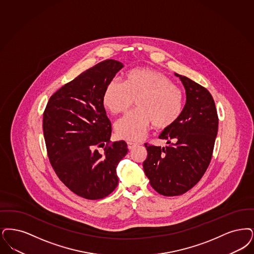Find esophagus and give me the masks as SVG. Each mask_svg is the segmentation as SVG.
<instances>
[{
    "mask_svg": "<svg viewBox=\"0 0 254 254\" xmlns=\"http://www.w3.org/2000/svg\"><path fill=\"white\" fill-rule=\"evenodd\" d=\"M135 146H137V143H135V142H127V148L130 150V149H133Z\"/></svg>",
    "mask_w": 254,
    "mask_h": 254,
    "instance_id": "34e87169",
    "label": "esophagus"
}]
</instances>
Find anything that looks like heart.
<instances>
[{"label":"heart","instance_id":"obj_1","mask_svg":"<svg viewBox=\"0 0 254 254\" xmlns=\"http://www.w3.org/2000/svg\"><path fill=\"white\" fill-rule=\"evenodd\" d=\"M136 101L137 110L115 124L118 138L140 141L150 125L167 128L179 120L183 110V93L163 72L150 68L127 71L124 84L110 82L103 92L104 107L112 114L124 113Z\"/></svg>","mask_w":254,"mask_h":254}]
</instances>
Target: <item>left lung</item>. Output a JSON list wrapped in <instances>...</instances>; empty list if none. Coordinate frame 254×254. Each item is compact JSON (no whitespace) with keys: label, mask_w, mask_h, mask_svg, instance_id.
I'll use <instances>...</instances> for the list:
<instances>
[{"label":"left lung","mask_w":254,"mask_h":254,"mask_svg":"<svg viewBox=\"0 0 254 254\" xmlns=\"http://www.w3.org/2000/svg\"><path fill=\"white\" fill-rule=\"evenodd\" d=\"M183 82L186 103L179 120L159 136L171 145H147L143 171L153 189L165 196L180 195L200 181L213 155L218 116L212 94L190 78L175 73Z\"/></svg>","instance_id":"1"}]
</instances>
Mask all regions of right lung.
I'll return each mask as SVG.
<instances>
[{"label": "right lung", "mask_w": 254, "mask_h": 254, "mask_svg": "<svg viewBox=\"0 0 254 254\" xmlns=\"http://www.w3.org/2000/svg\"><path fill=\"white\" fill-rule=\"evenodd\" d=\"M123 67L107 60L83 71L52 95L43 112L52 166L71 192L86 199L104 198L114 191L116 167L128 150L125 141L111 143L112 125L102 102L106 86Z\"/></svg>", "instance_id": "1"}]
</instances>
